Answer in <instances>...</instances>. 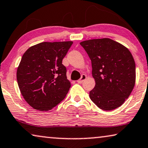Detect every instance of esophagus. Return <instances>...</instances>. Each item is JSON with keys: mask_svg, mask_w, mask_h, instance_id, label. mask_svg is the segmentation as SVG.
Segmentation results:
<instances>
[{"mask_svg": "<svg viewBox=\"0 0 148 148\" xmlns=\"http://www.w3.org/2000/svg\"><path fill=\"white\" fill-rule=\"evenodd\" d=\"M86 75H85V74H82V76H81L80 79H79L78 80H77V82L80 83H80H82L85 80H86Z\"/></svg>", "mask_w": 148, "mask_h": 148, "instance_id": "obj_1", "label": "esophagus"}]
</instances>
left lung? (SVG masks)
I'll return each mask as SVG.
<instances>
[{
  "instance_id": "obj_1",
  "label": "left lung",
  "mask_w": 148,
  "mask_h": 148,
  "mask_svg": "<svg viewBox=\"0 0 148 148\" xmlns=\"http://www.w3.org/2000/svg\"><path fill=\"white\" fill-rule=\"evenodd\" d=\"M90 58L95 86L89 96L105 111L119 107L127 99L136 82V64L130 50L111 39L80 42Z\"/></svg>"
}]
</instances>
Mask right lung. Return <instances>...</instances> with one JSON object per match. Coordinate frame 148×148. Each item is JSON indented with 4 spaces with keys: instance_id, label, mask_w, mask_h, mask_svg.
<instances>
[{
    "instance_id": "1",
    "label": "right lung",
    "mask_w": 148,
    "mask_h": 148,
    "mask_svg": "<svg viewBox=\"0 0 148 148\" xmlns=\"http://www.w3.org/2000/svg\"><path fill=\"white\" fill-rule=\"evenodd\" d=\"M72 43H40L29 47L22 56L16 80L23 97L35 109L51 110L63 101L69 91L71 84L62 60Z\"/></svg>"
}]
</instances>
